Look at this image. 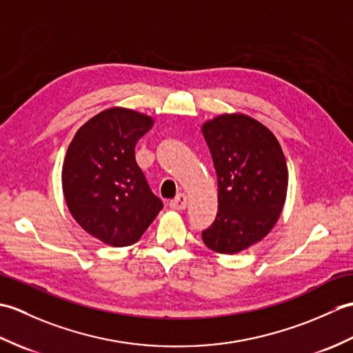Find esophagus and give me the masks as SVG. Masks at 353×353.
Listing matches in <instances>:
<instances>
[{"label": "esophagus", "instance_id": "34e87169", "mask_svg": "<svg viewBox=\"0 0 353 353\" xmlns=\"http://www.w3.org/2000/svg\"><path fill=\"white\" fill-rule=\"evenodd\" d=\"M188 206V199H186L185 194H179V196L170 201V208L176 209V211H183V209Z\"/></svg>", "mask_w": 353, "mask_h": 353}]
</instances>
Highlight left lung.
<instances>
[{"label": "left lung", "mask_w": 353, "mask_h": 353, "mask_svg": "<svg viewBox=\"0 0 353 353\" xmlns=\"http://www.w3.org/2000/svg\"><path fill=\"white\" fill-rule=\"evenodd\" d=\"M219 182V212L201 232L209 249L234 254L274 228L287 199L288 168L279 141L249 115L223 114L201 125Z\"/></svg>", "instance_id": "8db88e82"}]
</instances>
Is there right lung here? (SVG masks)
Wrapping results in <instances>:
<instances>
[{
    "mask_svg": "<svg viewBox=\"0 0 353 353\" xmlns=\"http://www.w3.org/2000/svg\"><path fill=\"white\" fill-rule=\"evenodd\" d=\"M153 124L141 112L110 108L81 125L66 150V206L83 230L109 245L137 243L163 208L134 159V145Z\"/></svg>",
    "mask_w": 353,
    "mask_h": 353,
    "instance_id": "right-lung-1",
    "label": "right lung"
}]
</instances>
